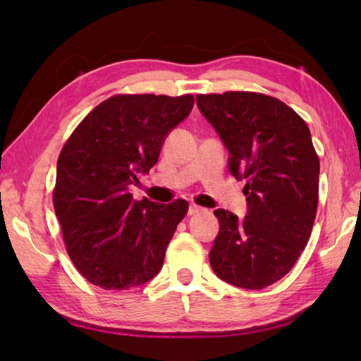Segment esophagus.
I'll return each mask as SVG.
<instances>
[{
  "label": "esophagus",
  "mask_w": 361,
  "mask_h": 361,
  "mask_svg": "<svg viewBox=\"0 0 361 361\" xmlns=\"http://www.w3.org/2000/svg\"><path fill=\"white\" fill-rule=\"evenodd\" d=\"M200 212H204V209L202 207H199V205H189V209H188V215H197V213H200Z\"/></svg>",
  "instance_id": "esophagus-1"
}]
</instances>
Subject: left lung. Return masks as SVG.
Instances as JSON below:
<instances>
[{"label": "left lung", "mask_w": 361, "mask_h": 361, "mask_svg": "<svg viewBox=\"0 0 361 361\" xmlns=\"http://www.w3.org/2000/svg\"><path fill=\"white\" fill-rule=\"evenodd\" d=\"M195 102L229 151V173L245 180L247 195L245 218L215 210L210 266L239 288H266L291 271L312 232L320 162L310 130L269 95L224 92Z\"/></svg>", "instance_id": "left-lung-1"}]
</instances>
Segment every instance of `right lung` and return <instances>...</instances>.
<instances>
[{
    "label": "right lung",
    "mask_w": 361,
    "mask_h": 361,
    "mask_svg": "<svg viewBox=\"0 0 361 361\" xmlns=\"http://www.w3.org/2000/svg\"><path fill=\"white\" fill-rule=\"evenodd\" d=\"M192 95H116L95 106L57 161L54 209L71 261L90 283L127 290L157 276L186 200L156 204L129 192L148 173Z\"/></svg>",
    "instance_id": "add662e5"
}]
</instances>
